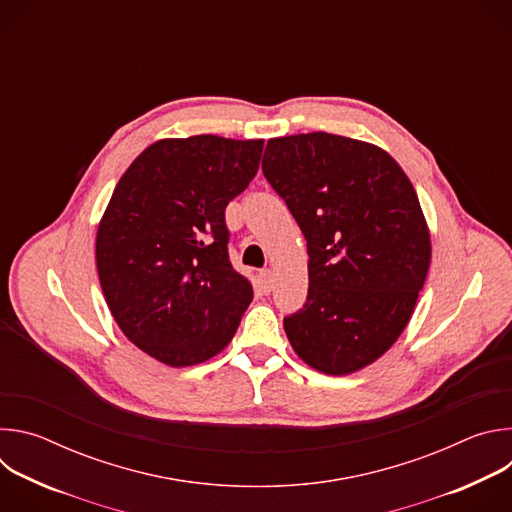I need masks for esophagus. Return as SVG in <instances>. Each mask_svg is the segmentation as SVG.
<instances>
[{"label":"esophagus","instance_id":"1","mask_svg":"<svg viewBox=\"0 0 512 512\" xmlns=\"http://www.w3.org/2000/svg\"><path fill=\"white\" fill-rule=\"evenodd\" d=\"M259 283H261V289L265 291V294H269L271 287H273V273L269 269L259 271Z\"/></svg>","mask_w":512,"mask_h":512}]
</instances>
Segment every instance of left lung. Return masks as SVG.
Returning a JSON list of instances; mask_svg holds the SVG:
<instances>
[{
    "instance_id": "obj_1",
    "label": "left lung",
    "mask_w": 512,
    "mask_h": 512,
    "mask_svg": "<svg viewBox=\"0 0 512 512\" xmlns=\"http://www.w3.org/2000/svg\"><path fill=\"white\" fill-rule=\"evenodd\" d=\"M263 174L308 241L310 287L285 334L312 369L348 375L405 330L431 259L417 194L377 145L324 131L269 139Z\"/></svg>"
}]
</instances>
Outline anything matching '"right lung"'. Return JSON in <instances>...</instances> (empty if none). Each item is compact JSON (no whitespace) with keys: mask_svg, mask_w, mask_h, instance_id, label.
<instances>
[{"mask_svg":"<svg viewBox=\"0 0 512 512\" xmlns=\"http://www.w3.org/2000/svg\"><path fill=\"white\" fill-rule=\"evenodd\" d=\"M263 139H162L121 176L97 231V271L123 334L170 367L221 352L253 300L229 259L227 204L255 178Z\"/></svg>","mask_w":512,"mask_h":512,"instance_id":"add662e5","label":"right lung"}]
</instances>
